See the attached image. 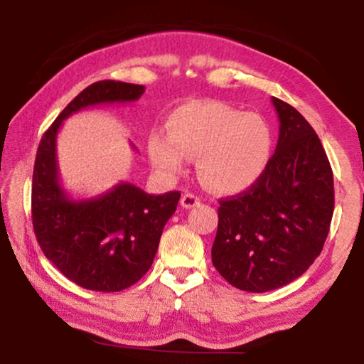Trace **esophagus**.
<instances>
[{"mask_svg": "<svg viewBox=\"0 0 364 364\" xmlns=\"http://www.w3.org/2000/svg\"><path fill=\"white\" fill-rule=\"evenodd\" d=\"M181 205L183 208H192L200 205V197H197L196 193H183L181 198Z\"/></svg>", "mask_w": 364, "mask_h": 364, "instance_id": "1", "label": "esophagus"}]
</instances>
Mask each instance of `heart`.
<instances>
[{"instance_id": "obj_1", "label": "heart", "mask_w": 364, "mask_h": 364, "mask_svg": "<svg viewBox=\"0 0 364 364\" xmlns=\"http://www.w3.org/2000/svg\"><path fill=\"white\" fill-rule=\"evenodd\" d=\"M273 134L268 122L220 101L183 104L172 112L168 134L154 131L149 156L167 176L198 157V176L212 191L237 193L252 187L270 162Z\"/></svg>"}]
</instances>
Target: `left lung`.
Masks as SVG:
<instances>
[{
	"instance_id": "left-lung-1",
	"label": "left lung",
	"mask_w": 364,
	"mask_h": 364,
	"mask_svg": "<svg viewBox=\"0 0 364 364\" xmlns=\"http://www.w3.org/2000/svg\"><path fill=\"white\" fill-rule=\"evenodd\" d=\"M280 119L275 154L262 177L222 198L212 245L217 272L238 290L285 287L320 255L335 208L333 171L305 117L272 97Z\"/></svg>"
}]
</instances>
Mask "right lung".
Listing matches in <instances>:
<instances>
[{"label":"right lung","instance_id":"1","mask_svg":"<svg viewBox=\"0 0 364 364\" xmlns=\"http://www.w3.org/2000/svg\"><path fill=\"white\" fill-rule=\"evenodd\" d=\"M144 91L139 84L94 82L64 107L39 142L31 188L34 233L48 260L86 290L121 291L146 275L181 192L151 196L122 182L99 197L73 200L59 183L58 131L84 107L132 102Z\"/></svg>","mask_w":364,"mask_h":364}]
</instances>
